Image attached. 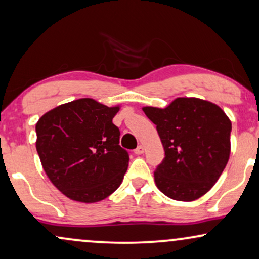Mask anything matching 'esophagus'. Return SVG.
Segmentation results:
<instances>
[{"instance_id": "obj_1", "label": "esophagus", "mask_w": 259, "mask_h": 259, "mask_svg": "<svg viewBox=\"0 0 259 259\" xmlns=\"http://www.w3.org/2000/svg\"><path fill=\"white\" fill-rule=\"evenodd\" d=\"M143 152H145V147H143L142 145H140L137 148L135 149V154L136 155H141V154H143Z\"/></svg>"}]
</instances>
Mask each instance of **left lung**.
<instances>
[{
    "label": "left lung",
    "mask_w": 259,
    "mask_h": 259,
    "mask_svg": "<svg viewBox=\"0 0 259 259\" xmlns=\"http://www.w3.org/2000/svg\"><path fill=\"white\" fill-rule=\"evenodd\" d=\"M142 110L156 125L165 149V159L154 172L158 189L183 202L207 194L230 159L232 123L227 114L198 98H177L163 109Z\"/></svg>",
    "instance_id": "left-lung-1"
}]
</instances>
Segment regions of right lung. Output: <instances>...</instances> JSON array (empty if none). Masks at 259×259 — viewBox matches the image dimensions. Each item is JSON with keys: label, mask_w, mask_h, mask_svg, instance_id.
<instances>
[{"label": "right lung", "mask_w": 259, "mask_h": 259, "mask_svg": "<svg viewBox=\"0 0 259 259\" xmlns=\"http://www.w3.org/2000/svg\"><path fill=\"white\" fill-rule=\"evenodd\" d=\"M119 109L82 98L50 110L35 124L42 168L68 198L96 203L122 184L129 155L112 123Z\"/></svg>", "instance_id": "add662e5"}]
</instances>
